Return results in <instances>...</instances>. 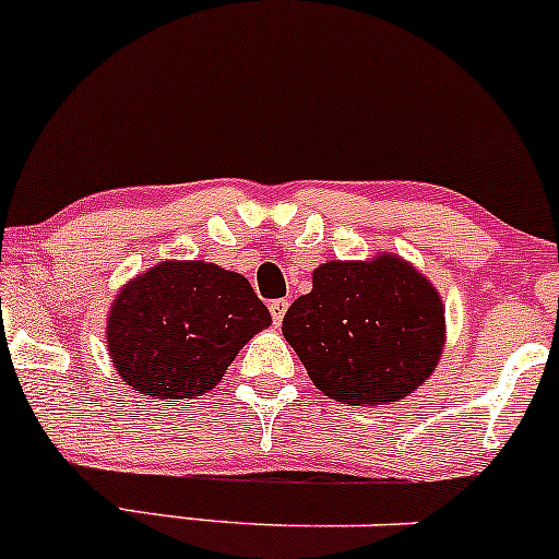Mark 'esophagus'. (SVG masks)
Returning <instances> with one entry per match:
<instances>
[{
	"label": "esophagus",
	"instance_id": "1",
	"mask_svg": "<svg viewBox=\"0 0 559 559\" xmlns=\"http://www.w3.org/2000/svg\"><path fill=\"white\" fill-rule=\"evenodd\" d=\"M286 310H289V299H273V302H270V316H273L275 326H281Z\"/></svg>",
	"mask_w": 559,
	"mask_h": 559
}]
</instances>
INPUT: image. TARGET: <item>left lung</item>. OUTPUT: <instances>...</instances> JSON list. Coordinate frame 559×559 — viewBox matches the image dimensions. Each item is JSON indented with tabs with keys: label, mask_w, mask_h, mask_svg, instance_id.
Segmentation results:
<instances>
[{
	"label": "left lung",
	"mask_w": 559,
	"mask_h": 559,
	"mask_svg": "<svg viewBox=\"0 0 559 559\" xmlns=\"http://www.w3.org/2000/svg\"><path fill=\"white\" fill-rule=\"evenodd\" d=\"M312 384L349 406L401 401L435 371L445 342L438 292L408 262H326L284 316Z\"/></svg>",
	"instance_id": "left-lung-1"
}]
</instances>
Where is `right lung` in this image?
<instances>
[{"label":"right lung","instance_id":"obj_1","mask_svg":"<svg viewBox=\"0 0 559 559\" xmlns=\"http://www.w3.org/2000/svg\"><path fill=\"white\" fill-rule=\"evenodd\" d=\"M270 312L243 275L214 262H162L116 297L108 349L140 395L182 401L210 392Z\"/></svg>","mask_w":559,"mask_h":559}]
</instances>
